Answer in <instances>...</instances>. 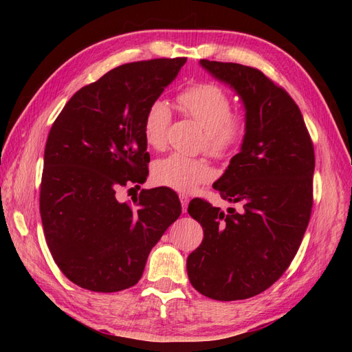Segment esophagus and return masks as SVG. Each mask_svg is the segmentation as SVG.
Masks as SVG:
<instances>
[{"instance_id": "1", "label": "esophagus", "mask_w": 352, "mask_h": 352, "mask_svg": "<svg viewBox=\"0 0 352 352\" xmlns=\"http://www.w3.org/2000/svg\"><path fill=\"white\" fill-rule=\"evenodd\" d=\"M180 201H182V207H183V213L188 212V206L190 198L188 195H180Z\"/></svg>"}]
</instances>
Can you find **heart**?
<instances>
[{"label":"heart","mask_w":352,"mask_h":352,"mask_svg":"<svg viewBox=\"0 0 352 352\" xmlns=\"http://www.w3.org/2000/svg\"><path fill=\"white\" fill-rule=\"evenodd\" d=\"M184 113L192 116L204 129V146L216 157L233 155L245 139L246 124L241 115H231L230 96L214 83H199L178 95ZM170 107L166 101L149 104L144 118L145 142L153 148H162L166 142L170 124ZM157 184L178 192H192L212 178V169L204 160L170 154L157 160L153 166Z\"/></svg>","instance_id":"b5f03b06"}]
</instances>
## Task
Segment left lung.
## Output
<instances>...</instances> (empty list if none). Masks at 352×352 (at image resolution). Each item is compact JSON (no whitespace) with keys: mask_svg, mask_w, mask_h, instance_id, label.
<instances>
[{"mask_svg":"<svg viewBox=\"0 0 352 352\" xmlns=\"http://www.w3.org/2000/svg\"><path fill=\"white\" fill-rule=\"evenodd\" d=\"M199 65L241 98L246 133L213 183L241 210L190 201L188 212L204 239L189 254L188 275L212 300H246L271 287L300 248L311 213L315 151L295 101L263 72L204 58Z\"/></svg>","mask_w":352,"mask_h":352,"instance_id":"obj_1","label":"left lung"}]
</instances>
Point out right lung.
<instances>
[{"label":"right lung","instance_id":"obj_1","mask_svg":"<svg viewBox=\"0 0 352 352\" xmlns=\"http://www.w3.org/2000/svg\"><path fill=\"white\" fill-rule=\"evenodd\" d=\"M184 63L177 57L118 66L74 94L51 126L41 218L52 258L80 287L109 294L134 286L149 251L182 214L170 189H142L134 206L119 203L116 192L146 180V109Z\"/></svg>","mask_w":352,"mask_h":352}]
</instances>
